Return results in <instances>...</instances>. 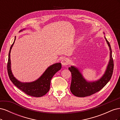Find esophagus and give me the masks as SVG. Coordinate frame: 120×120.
<instances>
[{
  "instance_id": "obj_1",
  "label": "esophagus",
  "mask_w": 120,
  "mask_h": 120,
  "mask_svg": "<svg viewBox=\"0 0 120 120\" xmlns=\"http://www.w3.org/2000/svg\"><path fill=\"white\" fill-rule=\"evenodd\" d=\"M61 63L63 66H66L68 64V60L67 59H64L61 61Z\"/></svg>"
}]
</instances>
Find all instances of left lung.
I'll list each match as a JSON object with an SVG mask.
<instances>
[{
  "label": "left lung",
  "instance_id": "obj_1",
  "mask_svg": "<svg viewBox=\"0 0 120 120\" xmlns=\"http://www.w3.org/2000/svg\"><path fill=\"white\" fill-rule=\"evenodd\" d=\"M110 49V60L107 69L100 79L94 82H88L83 77L79 69L74 66L68 68L71 72V82L70 90L71 93L78 97H85L93 95L102 89L111 79L114 70V61L110 43L105 37Z\"/></svg>",
  "mask_w": 120,
  "mask_h": 120
}]
</instances>
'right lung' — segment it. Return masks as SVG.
Masks as SVG:
<instances>
[{"label": "right lung", "instance_id": "1", "mask_svg": "<svg viewBox=\"0 0 120 120\" xmlns=\"http://www.w3.org/2000/svg\"><path fill=\"white\" fill-rule=\"evenodd\" d=\"M24 30V29L20 31ZM15 41V37L13 43L10 46L8 54V71L10 81L18 88L29 96L34 97H41L45 95L49 90L50 81L54 74L60 70L61 64L60 63H56L49 66L41 77L35 81L30 82H22L18 81L14 77L11 70L10 52Z\"/></svg>", "mask_w": 120, "mask_h": 120}]
</instances>
